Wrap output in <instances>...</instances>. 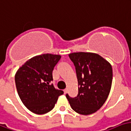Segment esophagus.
Masks as SVG:
<instances>
[{"label":"esophagus","mask_w":131,"mask_h":131,"mask_svg":"<svg viewBox=\"0 0 131 131\" xmlns=\"http://www.w3.org/2000/svg\"><path fill=\"white\" fill-rule=\"evenodd\" d=\"M63 92H64V94H66L67 92H68V89H65L64 90H63Z\"/></svg>","instance_id":"esophagus-1"}]
</instances>
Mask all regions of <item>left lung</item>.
<instances>
[{
  "instance_id": "obj_1",
  "label": "left lung",
  "mask_w": 131,
  "mask_h": 131,
  "mask_svg": "<svg viewBox=\"0 0 131 131\" xmlns=\"http://www.w3.org/2000/svg\"><path fill=\"white\" fill-rule=\"evenodd\" d=\"M69 57L76 69L78 95H66L70 106L83 115L95 113L104 105L111 91L113 69L108 61L96 53L73 52Z\"/></svg>"
}]
</instances>
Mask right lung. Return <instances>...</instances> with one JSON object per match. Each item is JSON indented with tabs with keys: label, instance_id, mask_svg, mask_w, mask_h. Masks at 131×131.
<instances>
[{
	"label": "right lung",
	"instance_id": "add662e5",
	"mask_svg": "<svg viewBox=\"0 0 131 131\" xmlns=\"http://www.w3.org/2000/svg\"><path fill=\"white\" fill-rule=\"evenodd\" d=\"M61 57L59 54L49 53L36 55L27 60L16 72L18 96L34 113L43 115L52 111L59 97L63 94L51 83L53 69Z\"/></svg>",
	"mask_w": 131,
	"mask_h": 131
}]
</instances>
